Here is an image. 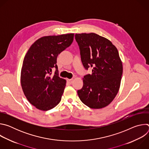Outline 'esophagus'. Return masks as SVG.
Wrapping results in <instances>:
<instances>
[{
    "mask_svg": "<svg viewBox=\"0 0 149 149\" xmlns=\"http://www.w3.org/2000/svg\"><path fill=\"white\" fill-rule=\"evenodd\" d=\"M67 81H68V82L69 83V84H72V82H73V79H67Z\"/></svg>",
    "mask_w": 149,
    "mask_h": 149,
    "instance_id": "obj_1",
    "label": "esophagus"
}]
</instances>
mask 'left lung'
<instances>
[{
  "label": "left lung",
  "mask_w": 149,
  "mask_h": 149,
  "mask_svg": "<svg viewBox=\"0 0 149 149\" xmlns=\"http://www.w3.org/2000/svg\"><path fill=\"white\" fill-rule=\"evenodd\" d=\"M81 61L92 74L83 78V87L77 93L88 107L104 108L117 94L123 74V64L117 48L104 37L94 33H76Z\"/></svg>",
  "instance_id": "1"
}]
</instances>
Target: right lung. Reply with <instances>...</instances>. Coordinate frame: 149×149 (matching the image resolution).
Masks as SVG:
<instances>
[{"mask_svg": "<svg viewBox=\"0 0 149 149\" xmlns=\"http://www.w3.org/2000/svg\"><path fill=\"white\" fill-rule=\"evenodd\" d=\"M74 33L47 36L36 40L25 56L20 83L29 102L42 111L54 108L61 100L66 80L58 76V54L72 43ZM53 68L56 70L51 76Z\"/></svg>", "mask_w": 149, "mask_h": 149, "instance_id": "add662e5", "label": "right lung"}]
</instances>
